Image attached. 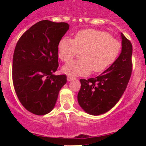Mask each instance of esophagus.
<instances>
[{
  "label": "esophagus",
  "mask_w": 146,
  "mask_h": 146,
  "mask_svg": "<svg viewBox=\"0 0 146 146\" xmlns=\"http://www.w3.org/2000/svg\"><path fill=\"white\" fill-rule=\"evenodd\" d=\"M75 79V78H74V77H67V80L69 81V82H70V81H72V80H74Z\"/></svg>",
  "instance_id": "obj_1"
}]
</instances>
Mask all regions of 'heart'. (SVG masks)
Masks as SVG:
<instances>
[{
  "label": "heart",
  "instance_id": "obj_1",
  "mask_svg": "<svg viewBox=\"0 0 146 146\" xmlns=\"http://www.w3.org/2000/svg\"><path fill=\"white\" fill-rule=\"evenodd\" d=\"M121 47L119 41L109 33L96 29L80 31L73 39L64 37L58 45L59 58L68 61L81 52V60L69 61L62 72L70 77L88 75L92 70L94 73L103 72L116 59Z\"/></svg>",
  "mask_w": 146,
  "mask_h": 146
}]
</instances>
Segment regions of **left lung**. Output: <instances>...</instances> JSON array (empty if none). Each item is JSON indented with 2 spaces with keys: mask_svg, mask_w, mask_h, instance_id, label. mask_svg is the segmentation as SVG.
<instances>
[{
  "mask_svg": "<svg viewBox=\"0 0 146 146\" xmlns=\"http://www.w3.org/2000/svg\"><path fill=\"white\" fill-rule=\"evenodd\" d=\"M122 50L118 58L100 75L81 79L77 100L88 114L99 115L109 111L117 104L126 90L132 71V45L121 33Z\"/></svg>",
  "mask_w": 146,
  "mask_h": 146,
  "instance_id": "8db88e82",
  "label": "left lung"
}]
</instances>
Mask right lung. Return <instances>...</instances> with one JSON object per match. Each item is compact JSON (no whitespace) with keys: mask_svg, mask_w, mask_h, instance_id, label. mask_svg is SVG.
<instances>
[{"mask_svg":"<svg viewBox=\"0 0 146 146\" xmlns=\"http://www.w3.org/2000/svg\"><path fill=\"white\" fill-rule=\"evenodd\" d=\"M66 23L42 20L22 35L13 55L12 80L23 106L38 115L54 108L66 74L55 75L58 67V45L69 30Z\"/></svg>","mask_w":146,"mask_h":146,"instance_id":"add662e5","label":"right lung"}]
</instances>
